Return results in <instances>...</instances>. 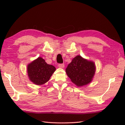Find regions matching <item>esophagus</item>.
<instances>
[{
  "label": "esophagus",
  "instance_id": "34e87169",
  "mask_svg": "<svg viewBox=\"0 0 125 125\" xmlns=\"http://www.w3.org/2000/svg\"><path fill=\"white\" fill-rule=\"evenodd\" d=\"M58 67L61 68H63L64 67V63H60V64H58Z\"/></svg>",
  "mask_w": 125,
  "mask_h": 125
}]
</instances>
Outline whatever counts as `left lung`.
<instances>
[{"label":"left lung","mask_w":125,"mask_h":125,"mask_svg":"<svg viewBox=\"0 0 125 125\" xmlns=\"http://www.w3.org/2000/svg\"><path fill=\"white\" fill-rule=\"evenodd\" d=\"M95 70L94 62L77 56L68 64L66 73L73 83L78 86L85 85L92 81Z\"/></svg>","instance_id":"8db88e82"}]
</instances>
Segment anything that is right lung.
<instances>
[{"label":"right lung","instance_id":"1","mask_svg":"<svg viewBox=\"0 0 125 125\" xmlns=\"http://www.w3.org/2000/svg\"><path fill=\"white\" fill-rule=\"evenodd\" d=\"M56 70L55 67L47 64L41 57H39L28 65L27 73L30 80L36 85H42L49 80Z\"/></svg>","mask_w":125,"mask_h":125}]
</instances>
